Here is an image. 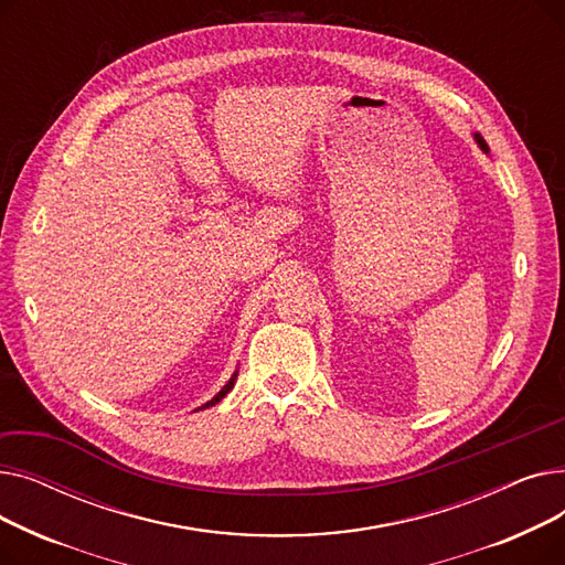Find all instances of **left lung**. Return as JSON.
<instances>
[{
    "mask_svg": "<svg viewBox=\"0 0 565 565\" xmlns=\"http://www.w3.org/2000/svg\"><path fill=\"white\" fill-rule=\"evenodd\" d=\"M473 139H477V143H479V148L483 153H490V148H488V143H486V139L479 135V132H473Z\"/></svg>",
    "mask_w": 565,
    "mask_h": 565,
    "instance_id": "8db88e82",
    "label": "left lung"
}]
</instances>
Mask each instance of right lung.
<instances>
[{
    "label": "right lung",
    "instance_id": "add662e5",
    "mask_svg": "<svg viewBox=\"0 0 565 565\" xmlns=\"http://www.w3.org/2000/svg\"><path fill=\"white\" fill-rule=\"evenodd\" d=\"M235 380H237V371H235V373L231 375V380H228V382L224 384V387H222V390H220V392H217V394H215V396H213L211 401H207V403H203V405H201L199 409H205V407H213V405H217V403H220V401H222V398H224V396H226V394H228V392L233 390V384H235ZM194 412H196V409H194Z\"/></svg>",
    "mask_w": 565,
    "mask_h": 565
}]
</instances>
